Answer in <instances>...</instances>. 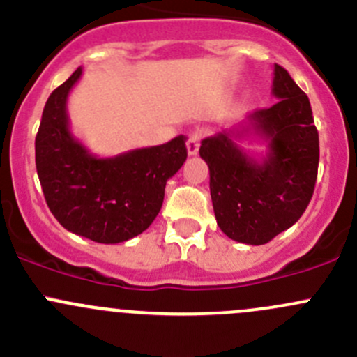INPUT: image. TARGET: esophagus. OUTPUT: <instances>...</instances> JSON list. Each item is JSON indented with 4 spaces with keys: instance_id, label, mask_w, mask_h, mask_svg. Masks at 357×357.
Listing matches in <instances>:
<instances>
[{
    "instance_id": "obj_1",
    "label": "esophagus",
    "mask_w": 357,
    "mask_h": 357,
    "mask_svg": "<svg viewBox=\"0 0 357 357\" xmlns=\"http://www.w3.org/2000/svg\"><path fill=\"white\" fill-rule=\"evenodd\" d=\"M202 139V129H195V131L190 132L188 142H186V150H188V155H197L200 146Z\"/></svg>"
}]
</instances>
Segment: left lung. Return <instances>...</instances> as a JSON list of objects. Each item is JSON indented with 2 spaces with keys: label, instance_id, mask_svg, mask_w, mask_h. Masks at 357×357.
<instances>
[{
  "label": "left lung",
  "instance_id": "8db88e82",
  "mask_svg": "<svg viewBox=\"0 0 357 357\" xmlns=\"http://www.w3.org/2000/svg\"><path fill=\"white\" fill-rule=\"evenodd\" d=\"M271 93L278 102L255 110L238 128L205 138L200 157L208 165L215 221L228 238L264 245L304 214L314 192L319 162L318 129L307 95L276 66ZM255 135L266 156L245 153L235 139Z\"/></svg>",
  "mask_w": 357,
  "mask_h": 357
}]
</instances>
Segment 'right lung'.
Returning <instances> with one entry per match:
<instances>
[{
    "mask_svg": "<svg viewBox=\"0 0 357 357\" xmlns=\"http://www.w3.org/2000/svg\"><path fill=\"white\" fill-rule=\"evenodd\" d=\"M79 67L50 95L36 136V169L56 221L98 243H121L145 231L164 202L165 183L186 160V138L115 157H96L72 135L67 100Z\"/></svg>",
    "mask_w": 357,
    "mask_h": 357,
    "instance_id": "obj_1",
    "label": "right lung"
}]
</instances>
